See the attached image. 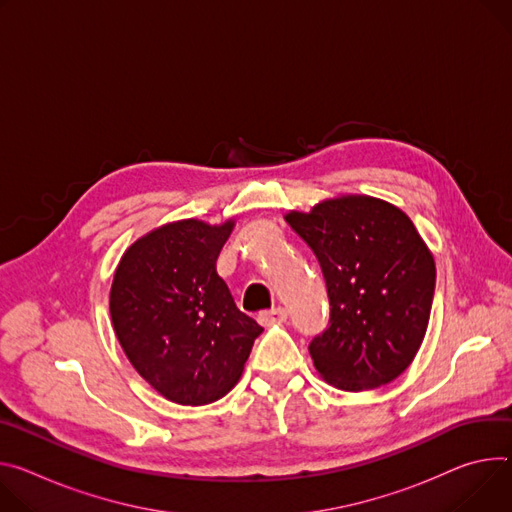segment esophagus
Masks as SVG:
<instances>
[{
    "label": "esophagus",
    "mask_w": 512,
    "mask_h": 512,
    "mask_svg": "<svg viewBox=\"0 0 512 512\" xmlns=\"http://www.w3.org/2000/svg\"><path fill=\"white\" fill-rule=\"evenodd\" d=\"M286 320H288V310L282 306L265 310L259 314V322L263 324V327H269V324H282Z\"/></svg>",
    "instance_id": "34e87169"
}]
</instances>
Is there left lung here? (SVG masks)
Here are the masks:
<instances>
[{
    "label": "left lung",
    "instance_id": "obj_1",
    "mask_svg": "<svg viewBox=\"0 0 512 512\" xmlns=\"http://www.w3.org/2000/svg\"><path fill=\"white\" fill-rule=\"evenodd\" d=\"M286 222L316 255L331 320L308 345L324 382L374 390L396 380L421 347L435 294V261L412 220L369 196H341Z\"/></svg>",
    "mask_w": 512,
    "mask_h": 512
}]
</instances>
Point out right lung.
<instances>
[{"instance_id":"obj_1","label":"right lung","mask_w":512,"mask_h":512,"mask_svg":"<svg viewBox=\"0 0 512 512\" xmlns=\"http://www.w3.org/2000/svg\"><path fill=\"white\" fill-rule=\"evenodd\" d=\"M232 226L196 218L159 226L126 249L114 273V333L138 374L177 404L230 392L263 331L216 273Z\"/></svg>"}]
</instances>
